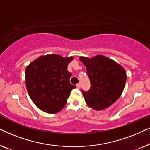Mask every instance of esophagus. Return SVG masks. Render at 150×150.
Segmentation results:
<instances>
[{"label": "esophagus", "mask_w": 150, "mask_h": 150, "mask_svg": "<svg viewBox=\"0 0 150 150\" xmlns=\"http://www.w3.org/2000/svg\"><path fill=\"white\" fill-rule=\"evenodd\" d=\"M76 87L78 88V89H80V88H81V84H80V83L77 84V85H76Z\"/></svg>", "instance_id": "34e87169"}]
</instances>
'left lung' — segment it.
<instances>
[{
  "instance_id": "obj_1",
  "label": "left lung",
  "mask_w": 150,
  "mask_h": 150,
  "mask_svg": "<svg viewBox=\"0 0 150 150\" xmlns=\"http://www.w3.org/2000/svg\"><path fill=\"white\" fill-rule=\"evenodd\" d=\"M79 59L87 68L91 85L88 91H82L86 103L96 110L109 107L124 91L126 70L115 61L102 55L91 59L81 57Z\"/></svg>"
}]
</instances>
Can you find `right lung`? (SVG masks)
I'll return each mask as SVG.
<instances>
[{
  "label": "right lung",
  "mask_w": 150,
  "mask_h": 150,
  "mask_svg": "<svg viewBox=\"0 0 150 150\" xmlns=\"http://www.w3.org/2000/svg\"><path fill=\"white\" fill-rule=\"evenodd\" d=\"M72 59L73 57L47 54L26 67V89L32 101L42 111L50 114L60 111L71 90L76 87L69 83L71 73L67 71Z\"/></svg>",
  "instance_id": "1"
}]
</instances>
